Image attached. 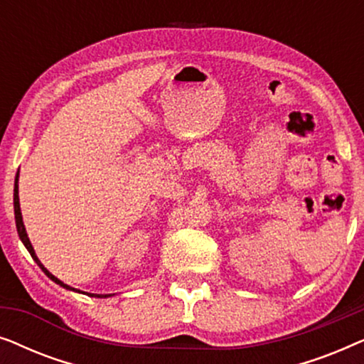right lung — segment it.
Instances as JSON below:
<instances>
[{"label":"right lung","instance_id":"obj_1","mask_svg":"<svg viewBox=\"0 0 364 364\" xmlns=\"http://www.w3.org/2000/svg\"><path fill=\"white\" fill-rule=\"evenodd\" d=\"M18 181H19V171H18V173H16V178H14V220H16V230H18V235H19V238H21V242H23V245L28 248V252L31 253V257H33V260L38 263V267L41 268V270L46 273V277L48 278H51V280L54 282V283H58L59 287H63V288H66V290H71V291H77V293H84V291H81V290H76V288H73V287H69V285H66V283H63L61 280H59V278H56L53 275L51 272L48 270L46 267L43 265L41 262H39V258L36 257V252H34V248H33V245H31V242H29V237H28V233H26V228H24V223H23V215H21V208H19V196H18ZM89 296H97V298H107V296H112V295H96V293H87Z\"/></svg>","mask_w":364,"mask_h":364}]
</instances>
